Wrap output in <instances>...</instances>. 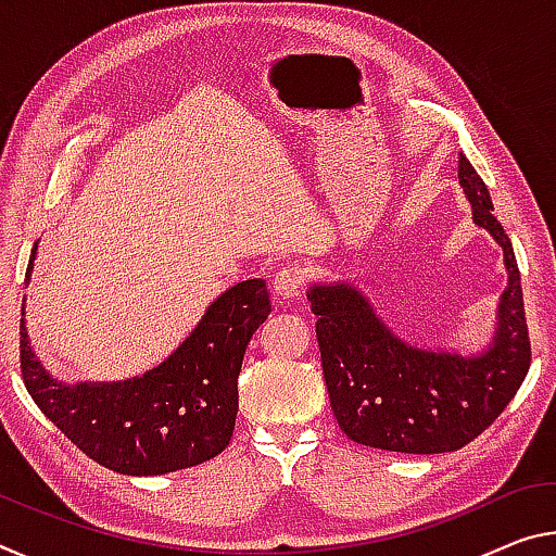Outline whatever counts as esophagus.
<instances>
[{"label":"esophagus","instance_id":"34e87169","mask_svg":"<svg viewBox=\"0 0 556 556\" xmlns=\"http://www.w3.org/2000/svg\"><path fill=\"white\" fill-rule=\"evenodd\" d=\"M271 285H275V292L281 299L302 296V289L306 285L304 269L296 267V264H287V267H281L277 271V277H275V281H271Z\"/></svg>","mask_w":556,"mask_h":556}]
</instances>
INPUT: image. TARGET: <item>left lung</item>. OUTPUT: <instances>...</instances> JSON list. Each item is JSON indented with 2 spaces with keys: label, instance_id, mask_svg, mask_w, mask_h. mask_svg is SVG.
<instances>
[{
  "label": "left lung",
  "instance_id": "1",
  "mask_svg": "<svg viewBox=\"0 0 556 556\" xmlns=\"http://www.w3.org/2000/svg\"><path fill=\"white\" fill-rule=\"evenodd\" d=\"M457 178L475 223L505 250L509 285L500 302V329L478 358L413 349L386 329L354 287H312L316 341L331 410L354 443L378 451L433 455L460 451L490 428L522 386L532 364L522 285L505 227L468 157Z\"/></svg>",
  "mask_w": 556,
  "mask_h": 556
}]
</instances>
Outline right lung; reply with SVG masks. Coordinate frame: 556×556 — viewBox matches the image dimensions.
<instances>
[{
  "label": "right lung",
  "mask_w": 556,
  "mask_h": 556,
  "mask_svg": "<svg viewBox=\"0 0 556 556\" xmlns=\"http://www.w3.org/2000/svg\"><path fill=\"white\" fill-rule=\"evenodd\" d=\"M34 247L26 277H29ZM271 312L267 285L227 289L175 354L123 383L64 386L43 371L20 321L24 386L43 416L93 463L121 475L192 468L230 445L237 376L252 333Z\"/></svg>",
  "instance_id": "add662e5"
}]
</instances>
